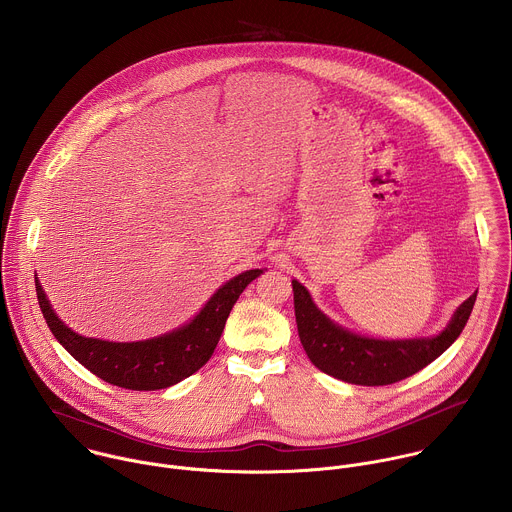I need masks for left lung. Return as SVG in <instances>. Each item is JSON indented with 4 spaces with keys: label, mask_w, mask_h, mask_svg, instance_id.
I'll list each match as a JSON object with an SVG mask.
<instances>
[{
    "label": "left lung",
    "mask_w": 512,
    "mask_h": 512,
    "mask_svg": "<svg viewBox=\"0 0 512 512\" xmlns=\"http://www.w3.org/2000/svg\"><path fill=\"white\" fill-rule=\"evenodd\" d=\"M292 288L298 334L310 361L336 379L367 387L401 381L435 361L461 336L477 300V292L467 298L439 336L375 340L332 322L298 280H292Z\"/></svg>",
    "instance_id": "1"
}]
</instances>
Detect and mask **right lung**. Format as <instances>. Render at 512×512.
Segmentation results:
<instances>
[{"instance_id": "add662e5", "label": "right lung", "mask_w": 512, "mask_h": 512, "mask_svg": "<svg viewBox=\"0 0 512 512\" xmlns=\"http://www.w3.org/2000/svg\"><path fill=\"white\" fill-rule=\"evenodd\" d=\"M262 272L260 268L246 270L228 280L186 326L171 334L125 343L75 334L51 310L37 276L35 290L51 334L81 365L111 385L133 391H157L186 379L210 359L232 306Z\"/></svg>"}]
</instances>
